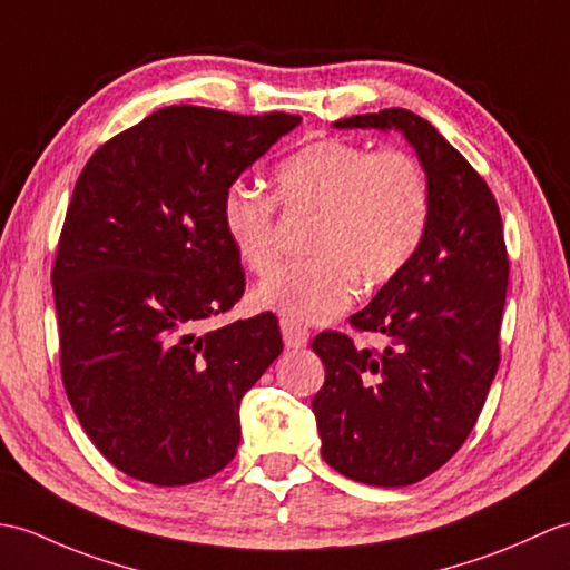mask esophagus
Instances as JSON below:
<instances>
[{"label":"esophagus","mask_w":570,"mask_h":570,"mask_svg":"<svg viewBox=\"0 0 570 570\" xmlns=\"http://www.w3.org/2000/svg\"><path fill=\"white\" fill-rule=\"evenodd\" d=\"M282 335H284V345L291 347V350L306 347L308 340H311L308 327H303L301 323L288 321V317H284V321H282Z\"/></svg>","instance_id":"34e87169"}]
</instances>
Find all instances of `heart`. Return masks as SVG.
<instances>
[{
  "label": "heart",
  "instance_id": "heart-1",
  "mask_svg": "<svg viewBox=\"0 0 570 570\" xmlns=\"http://www.w3.org/2000/svg\"><path fill=\"white\" fill-rule=\"evenodd\" d=\"M274 198L288 214H313L308 259L276 267L253 291L257 308L294 323H323L345 311L366 284L389 282L413 259L430 220V179L413 153L368 150L350 140H317L274 169ZM230 187L220 223L237 259L264 274L276 255V204Z\"/></svg>",
  "mask_w": 570,
  "mask_h": 570
}]
</instances>
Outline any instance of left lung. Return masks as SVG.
I'll return each mask as SVG.
<instances>
[{
    "label": "left lung",
    "instance_id": "1",
    "mask_svg": "<svg viewBox=\"0 0 570 570\" xmlns=\"http://www.w3.org/2000/svg\"><path fill=\"white\" fill-rule=\"evenodd\" d=\"M335 128L401 130L430 179V220L417 253L350 317L383 350L321 333L325 383L313 413L323 459L352 481L399 488L452 459L479 420L500 364L508 249L493 191L425 118L383 109Z\"/></svg>",
    "mask_w": 570,
    "mask_h": 570
}]
</instances>
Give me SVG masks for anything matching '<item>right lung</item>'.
Listing matches in <instances>:
<instances>
[{"mask_svg": "<svg viewBox=\"0 0 570 570\" xmlns=\"http://www.w3.org/2000/svg\"><path fill=\"white\" fill-rule=\"evenodd\" d=\"M301 116L165 106L89 157L52 264L65 393L99 452L153 485L204 481L240 444V401L282 354L220 223L235 179Z\"/></svg>", "mask_w": 570, "mask_h": 570, "instance_id": "1", "label": "right lung"}]
</instances>
